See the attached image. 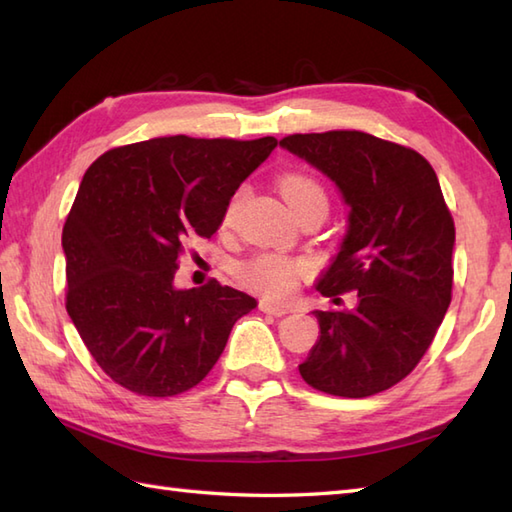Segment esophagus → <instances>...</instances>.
Listing matches in <instances>:
<instances>
[{"label":"esophagus","mask_w":512,"mask_h":512,"mask_svg":"<svg viewBox=\"0 0 512 512\" xmlns=\"http://www.w3.org/2000/svg\"><path fill=\"white\" fill-rule=\"evenodd\" d=\"M259 310H262L264 314H273V317H284V314H288V312H290V308H286V306H279V303L266 301V299L259 301Z\"/></svg>","instance_id":"34e87169"}]
</instances>
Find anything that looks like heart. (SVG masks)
Returning a JSON list of instances; mask_svg holds the SVG:
<instances>
[{"mask_svg":"<svg viewBox=\"0 0 512 512\" xmlns=\"http://www.w3.org/2000/svg\"><path fill=\"white\" fill-rule=\"evenodd\" d=\"M279 191L284 195V200L290 204L292 211H297L299 206L312 200L328 202L321 184L317 180H312L310 176H303V173H288V176L281 178ZM239 202H242V191H237L233 198L228 200L222 215L224 226L233 224ZM306 273H308V264L303 262V259L273 255V253L250 257L248 262H244L237 268V275L242 279V284L268 299H286L288 295H292L299 284V279Z\"/></svg>","mask_w":512,"mask_h":512,"instance_id":"obj_1","label":"heart"}]
</instances>
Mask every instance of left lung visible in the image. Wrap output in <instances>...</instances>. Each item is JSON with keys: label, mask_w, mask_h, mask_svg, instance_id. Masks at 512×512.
<instances>
[{"label": "left lung", "mask_w": 512, "mask_h": 512, "mask_svg": "<svg viewBox=\"0 0 512 512\" xmlns=\"http://www.w3.org/2000/svg\"><path fill=\"white\" fill-rule=\"evenodd\" d=\"M279 147L330 178L350 209L317 290L336 306L356 290V306L312 312L319 339L299 372L325 394L374 396L418 365L449 310L455 226L438 176L418 151L363 132L295 134Z\"/></svg>", "instance_id": "1"}]
</instances>
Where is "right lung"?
I'll return each mask as SVG.
<instances>
[{
    "instance_id": "1",
    "label": "right lung",
    "mask_w": 512,
    "mask_h": 512,
    "mask_svg": "<svg viewBox=\"0 0 512 512\" xmlns=\"http://www.w3.org/2000/svg\"><path fill=\"white\" fill-rule=\"evenodd\" d=\"M277 147L257 140L167 136L107 151L85 171L61 246L74 328L114 383L167 398L195 387L237 319L257 308L209 281L176 288L180 253L211 237L250 173Z\"/></svg>"
}]
</instances>
